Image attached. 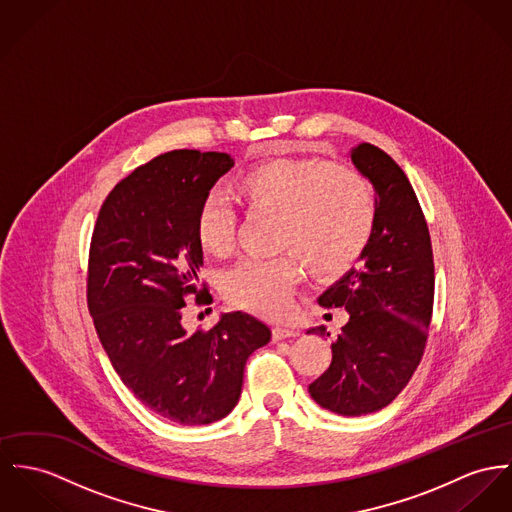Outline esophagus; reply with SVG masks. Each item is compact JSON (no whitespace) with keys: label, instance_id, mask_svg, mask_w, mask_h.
<instances>
[{"label":"esophagus","instance_id":"esophagus-1","mask_svg":"<svg viewBox=\"0 0 512 512\" xmlns=\"http://www.w3.org/2000/svg\"><path fill=\"white\" fill-rule=\"evenodd\" d=\"M300 331L298 329H292V327H275L273 329V339L275 341H282V339H290V337H298Z\"/></svg>","mask_w":512,"mask_h":512}]
</instances>
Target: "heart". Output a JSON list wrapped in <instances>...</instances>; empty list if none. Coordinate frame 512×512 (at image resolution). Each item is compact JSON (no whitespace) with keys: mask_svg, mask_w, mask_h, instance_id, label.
<instances>
[{"mask_svg":"<svg viewBox=\"0 0 512 512\" xmlns=\"http://www.w3.org/2000/svg\"><path fill=\"white\" fill-rule=\"evenodd\" d=\"M237 195L251 206L273 208L276 243L290 249L275 259L247 257L224 275L226 300L251 314L286 315L300 280L299 255L315 276L343 275L360 259L372 234L376 202L366 179L349 167L321 159L265 161L237 181ZM236 208L232 198L214 189L198 204L195 234L206 253L232 251Z\"/></svg>","mask_w":512,"mask_h":512,"instance_id":"1","label":"heart"}]
</instances>
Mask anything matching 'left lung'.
Wrapping results in <instances>:
<instances>
[{
  "label": "left lung",
  "mask_w": 512,
  "mask_h": 512,
  "mask_svg": "<svg viewBox=\"0 0 512 512\" xmlns=\"http://www.w3.org/2000/svg\"><path fill=\"white\" fill-rule=\"evenodd\" d=\"M351 159L374 187L376 216L360 265L317 300L323 308H345L349 321L331 345L329 368L308 390L321 407L358 417L390 405L421 362L434 263L427 220L403 169L366 142ZM308 333L329 337L323 325Z\"/></svg>",
  "instance_id": "left-lung-1"
}]
</instances>
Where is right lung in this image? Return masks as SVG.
Listing matches in <instances>:
<instances>
[{
  "label": "right lung",
  "mask_w": 512,
  "mask_h": 512,
  "mask_svg": "<svg viewBox=\"0 0 512 512\" xmlns=\"http://www.w3.org/2000/svg\"><path fill=\"white\" fill-rule=\"evenodd\" d=\"M232 167L228 154L198 150L140 165L105 198L89 247L87 308L113 368L142 405L185 427L224 419L247 358L271 341L243 312L220 315L210 331L181 325L185 298L206 294L198 204Z\"/></svg>",
  "instance_id": "add662e5"
}]
</instances>
